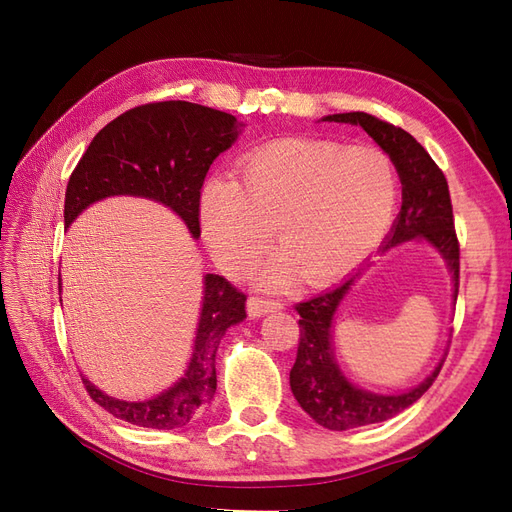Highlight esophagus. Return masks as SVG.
<instances>
[{
  "label": "esophagus",
  "mask_w": 512,
  "mask_h": 512,
  "mask_svg": "<svg viewBox=\"0 0 512 512\" xmlns=\"http://www.w3.org/2000/svg\"><path fill=\"white\" fill-rule=\"evenodd\" d=\"M284 303L275 301V299H265V297H250L247 299V312H250L252 318H260L269 312H277L282 309Z\"/></svg>",
  "instance_id": "esophagus-1"
}]
</instances>
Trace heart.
<instances>
[{
  "mask_svg": "<svg viewBox=\"0 0 512 512\" xmlns=\"http://www.w3.org/2000/svg\"><path fill=\"white\" fill-rule=\"evenodd\" d=\"M397 205V173L374 147L280 138L239 162V181L215 177L200 192V226L218 265L250 269L277 232L284 256L265 280L297 269L307 284L344 275L371 252Z\"/></svg>",
  "mask_w": 512,
  "mask_h": 512,
  "instance_id": "1",
  "label": "heart"
}]
</instances>
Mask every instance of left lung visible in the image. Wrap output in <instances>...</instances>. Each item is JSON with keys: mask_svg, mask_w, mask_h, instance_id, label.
Here are the masks:
<instances>
[{"mask_svg": "<svg viewBox=\"0 0 512 512\" xmlns=\"http://www.w3.org/2000/svg\"><path fill=\"white\" fill-rule=\"evenodd\" d=\"M324 121L361 126L389 153L401 179V211L393 232L382 245V252L414 237L427 239L438 247L451 267L457 299L459 239L455 232L451 192H448L442 168L431 160L425 147L412 134L374 115L339 113L324 117ZM359 275L361 271H356L344 284L294 305V312L301 316V320L297 361L290 369V389L294 399L318 425L333 431L389 421L395 414L410 408L416 399H421L442 369L440 363L423 384L401 395L367 393L356 389L342 376L331 356V324L339 301L344 299V294Z\"/></svg>", "mask_w": 512, "mask_h": 512, "instance_id": "left-lung-1", "label": "left lung"}]
</instances>
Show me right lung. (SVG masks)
Here are the masks:
<instances>
[{
	"label": "right lung",
	"instance_id": "obj_1",
	"mask_svg": "<svg viewBox=\"0 0 512 512\" xmlns=\"http://www.w3.org/2000/svg\"><path fill=\"white\" fill-rule=\"evenodd\" d=\"M237 134V117L209 106L168 100L130 108L106 123L72 170L64 205L66 228L96 200L132 194L160 200L200 237V190L209 166L235 143ZM245 301V292L226 277L209 273L192 361L173 389L136 404L104 395L81 376L89 397L115 418L138 427L188 425L213 401L218 386L215 352L226 329L247 316Z\"/></svg>",
	"mask_w": 512,
	"mask_h": 512
}]
</instances>
